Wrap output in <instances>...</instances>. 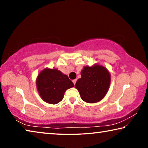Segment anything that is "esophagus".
I'll return each instance as SVG.
<instances>
[{"instance_id": "1", "label": "esophagus", "mask_w": 148, "mask_h": 148, "mask_svg": "<svg viewBox=\"0 0 148 148\" xmlns=\"http://www.w3.org/2000/svg\"><path fill=\"white\" fill-rule=\"evenodd\" d=\"M76 81H77V79H74V80H72V82H73V84L75 85L76 84Z\"/></svg>"}]
</instances>
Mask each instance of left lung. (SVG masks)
<instances>
[{
    "instance_id": "obj_1",
    "label": "left lung",
    "mask_w": 148,
    "mask_h": 148,
    "mask_svg": "<svg viewBox=\"0 0 148 148\" xmlns=\"http://www.w3.org/2000/svg\"><path fill=\"white\" fill-rule=\"evenodd\" d=\"M81 76L75 87L82 99L87 103H95L103 99L110 84V75L107 69L100 65L85 66Z\"/></svg>"
}]
</instances>
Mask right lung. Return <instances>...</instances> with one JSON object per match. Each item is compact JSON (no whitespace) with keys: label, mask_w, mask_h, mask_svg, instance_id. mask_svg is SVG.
Segmentation results:
<instances>
[{"label":"right lung","mask_w":148,"mask_h":148,"mask_svg":"<svg viewBox=\"0 0 148 148\" xmlns=\"http://www.w3.org/2000/svg\"><path fill=\"white\" fill-rule=\"evenodd\" d=\"M37 89L42 99L47 103L56 104L63 99L66 89L74 85L66 75L57 69H46L38 74Z\"/></svg>","instance_id":"right-lung-1"}]
</instances>
